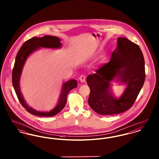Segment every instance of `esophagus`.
<instances>
[{"mask_svg": "<svg viewBox=\"0 0 159 159\" xmlns=\"http://www.w3.org/2000/svg\"><path fill=\"white\" fill-rule=\"evenodd\" d=\"M79 80H80V81L81 82H82V83L85 82V81H86V76H85V75H82L80 76V77H79Z\"/></svg>", "mask_w": 159, "mask_h": 159, "instance_id": "1", "label": "esophagus"}]
</instances>
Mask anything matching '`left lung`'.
<instances>
[{
	"label": "left lung",
	"mask_w": 159,
	"mask_h": 159,
	"mask_svg": "<svg viewBox=\"0 0 159 159\" xmlns=\"http://www.w3.org/2000/svg\"><path fill=\"white\" fill-rule=\"evenodd\" d=\"M145 78V61L139 47L126 38H118L110 61L87 77L91 90L88 104L101 115L123 113L135 102ZM113 80L127 86L119 98L111 92Z\"/></svg>",
	"instance_id": "left-lung-1"
}]
</instances>
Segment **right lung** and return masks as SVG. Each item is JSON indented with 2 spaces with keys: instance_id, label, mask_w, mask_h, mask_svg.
Masks as SVG:
<instances>
[{
  "instance_id": "add662e5",
  "label": "right lung",
  "mask_w": 159,
  "mask_h": 159,
  "mask_svg": "<svg viewBox=\"0 0 159 159\" xmlns=\"http://www.w3.org/2000/svg\"><path fill=\"white\" fill-rule=\"evenodd\" d=\"M60 41V38L52 36H45L42 38L34 37L24 43L16 55L12 70V84L16 96L21 105L29 113L33 115L42 117H51L60 113L66 104L68 93L77 86V83L75 79H71L63 83L58 103L55 108L49 111H40L33 109L27 104L23 97L20 89V80L23 67L27 58L31 53L38 51L41 48L60 49L62 46Z\"/></svg>"
}]
</instances>
